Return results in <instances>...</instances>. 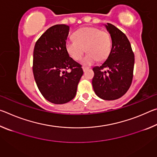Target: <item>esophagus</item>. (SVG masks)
<instances>
[{"label":"esophagus","mask_w":157,"mask_h":157,"mask_svg":"<svg viewBox=\"0 0 157 157\" xmlns=\"http://www.w3.org/2000/svg\"><path fill=\"white\" fill-rule=\"evenodd\" d=\"M89 68V67H86V66H83V67H82V69H83V71H84V72H85V71L88 70Z\"/></svg>","instance_id":"34e87169"}]
</instances>
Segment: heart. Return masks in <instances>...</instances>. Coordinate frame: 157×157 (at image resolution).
Masks as SVG:
<instances>
[{
    "label": "heart",
    "mask_w": 157,
    "mask_h": 157,
    "mask_svg": "<svg viewBox=\"0 0 157 157\" xmlns=\"http://www.w3.org/2000/svg\"><path fill=\"white\" fill-rule=\"evenodd\" d=\"M75 39L66 41L65 48L71 58L78 61L84 52L87 53L82 63L91 65L97 60L103 62L107 59L111 49V38L107 31L94 27H84L76 30L73 34Z\"/></svg>",
    "instance_id": "obj_1"
}]
</instances>
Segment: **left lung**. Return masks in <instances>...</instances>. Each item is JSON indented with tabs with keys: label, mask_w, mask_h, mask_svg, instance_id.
Returning <instances> with one entry per match:
<instances>
[{
	"label": "left lung",
	"mask_w": 157,
	"mask_h": 157,
	"mask_svg": "<svg viewBox=\"0 0 157 157\" xmlns=\"http://www.w3.org/2000/svg\"><path fill=\"white\" fill-rule=\"evenodd\" d=\"M109 33L112 47L107 60L93 68V88L98 97L113 100L126 94L132 84L134 66V55L125 34L116 26L105 25ZM104 68H107V71Z\"/></svg>",
	"instance_id": "8db88e82"
}]
</instances>
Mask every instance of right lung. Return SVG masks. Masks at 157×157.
<instances>
[{
  "instance_id": "obj_1",
  "label": "right lung",
  "mask_w": 157,
  "mask_h": 157,
  "mask_svg": "<svg viewBox=\"0 0 157 157\" xmlns=\"http://www.w3.org/2000/svg\"><path fill=\"white\" fill-rule=\"evenodd\" d=\"M69 29L64 24L52 26L39 37L34 48L33 70L37 87L54 104L73 100L83 75L82 66L66 50Z\"/></svg>"
}]
</instances>
